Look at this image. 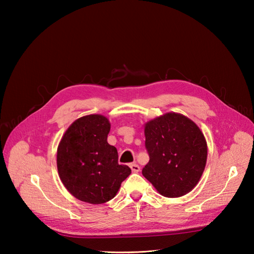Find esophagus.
Returning <instances> with one entry per match:
<instances>
[{"label": "esophagus", "mask_w": 254, "mask_h": 254, "mask_svg": "<svg viewBox=\"0 0 254 254\" xmlns=\"http://www.w3.org/2000/svg\"><path fill=\"white\" fill-rule=\"evenodd\" d=\"M130 168L132 169L133 172H138L139 170H141V167H139L136 163H132L130 164Z\"/></svg>", "instance_id": "obj_1"}]
</instances>
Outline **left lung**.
<instances>
[{"label": "left lung", "mask_w": 254, "mask_h": 254, "mask_svg": "<svg viewBox=\"0 0 254 254\" xmlns=\"http://www.w3.org/2000/svg\"><path fill=\"white\" fill-rule=\"evenodd\" d=\"M149 156L143 176L161 195L179 197L197 185L207 158L203 133L190 119L170 112L145 126Z\"/></svg>", "instance_id": "left-lung-1"}]
</instances>
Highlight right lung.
<instances>
[{"label": "right lung", "instance_id": "right-lung-1", "mask_svg": "<svg viewBox=\"0 0 254 254\" xmlns=\"http://www.w3.org/2000/svg\"><path fill=\"white\" fill-rule=\"evenodd\" d=\"M109 131L106 117L89 115L73 122L59 144V176L67 191L83 202L110 201L131 174L127 165H119L117 148L108 144Z\"/></svg>", "mask_w": 254, "mask_h": 254}]
</instances>
